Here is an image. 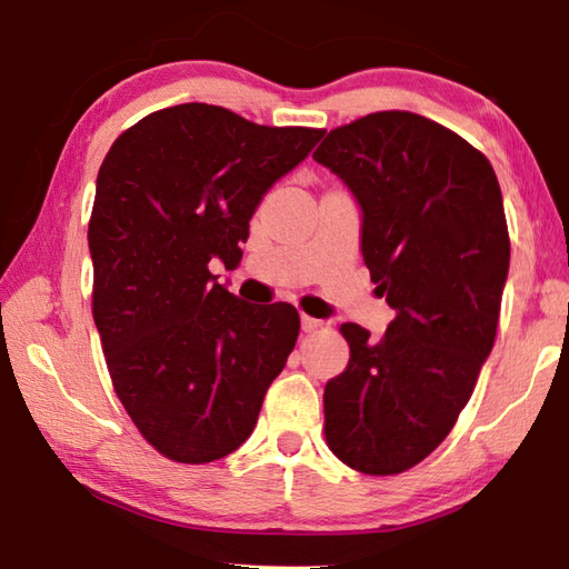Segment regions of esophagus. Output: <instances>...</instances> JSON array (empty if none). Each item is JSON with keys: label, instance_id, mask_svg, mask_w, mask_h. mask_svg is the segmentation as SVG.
I'll use <instances>...</instances> for the list:
<instances>
[{"label": "esophagus", "instance_id": "esophagus-1", "mask_svg": "<svg viewBox=\"0 0 569 569\" xmlns=\"http://www.w3.org/2000/svg\"><path fill=\"white\" fill-rule=\"evenodd\" d=\"M323 326V321H319V319H313V316H301V329L306 331V333H311V331H316V329H321Z\"/></svg>", "mask_w": 569, "mask_h": 569}]
</instances>
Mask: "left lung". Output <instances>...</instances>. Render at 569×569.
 Returning <instances> with one entry per match:
<instances>
[{"label": "left lung", "instance_id": "1", "mask_svg": "<svg viewBox=\"0 0 569 569\" xmlns=\"http://www.w3.org/2000/svg\"><path fill=\"white\" fill-rule=\"evenodd\" d=\"M313 160L361 208V256L397 311L381 339L343 323L349 366L323 389L326 441L373 477L427 459L492 353L509 271L502 190L489 160L421 114L336 128Z\"/></svg>", "mask_w": 569, "mask_h": 569}]
</instances>
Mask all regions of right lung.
I'll return each instance as SVG.
<instances>
[{
    "label": "right lung",
    "mask_w": 569,
    "mask_h": 569,
    "mask_svg": "<svg viewBox=\"0 0 569 569\" xmlns=\"http://www.w3.org/2000/svg\"><path fill=\"white\" fill-rule=\"evenodd\" d=\"M321 138L188 102L134 122L102 160L88 230L94 326L124 411L172 461L243 445L293 351L296 308L240 301L210 263L233 271L263 196Z\"/></svg>",
    "instance_id": "add662e5"
}]
</instances>
